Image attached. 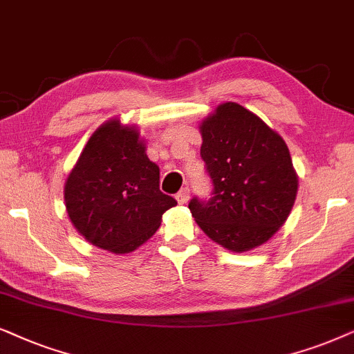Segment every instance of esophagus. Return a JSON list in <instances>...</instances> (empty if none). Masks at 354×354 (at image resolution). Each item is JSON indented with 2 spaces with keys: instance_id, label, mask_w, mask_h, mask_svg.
I'll return each instance as SVG.
<instances>
[{
  "instance_id": "34e87169",
  "label": "esophagus",
  "mask_w": 354,
  "mask_h": 354,
  "mask_svg": "<svg viewBox=\"0 0 354 354\" xmlns=\"http://www.w3.org/2000/svg\"><path fill=\"white\" fill-rule=\"evenodd\" d=\"M174 197H176V201L180 202V204H186V202L189 201V187H183V189Z\"/></svg>"
}]
</instances>
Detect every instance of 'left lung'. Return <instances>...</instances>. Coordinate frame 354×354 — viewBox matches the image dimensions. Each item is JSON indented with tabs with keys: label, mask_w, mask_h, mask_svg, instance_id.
<instances>
[{
	"label": "left lung",
	"mask_w": 354,
	"mask_h": 354,
	"mask_svg": "<svg viewBox=\"0 0 354 354\" xmlns=\"http://www.w3.org/2000/svg\"><path fill=\"white\" fill-rule=\"evenodd\" d=\"M201 157L212 197L189 210L212 241L244 252L268 241L293 209L298 176L285 140L257 115L221 103L201 124Z\"/></svg>",
	"instance_id": "1"
}]
</instances>
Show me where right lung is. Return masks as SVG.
<instances>
[{"instance_id":"1","label":"right lung","mask_w":354,"mask_h":354,"mask_svg":"<svg viewBox=\"0 0 354 354\" xmlns=\"http://www.w3.org/2000/svg\"><path fill=\"white\" fill-rule=\"evenodd\" d=\"M71 223L93 246L128 254L157 232L176 205L160 191V168L150 162L134 126L110 120L91 136L64 185Z\"/></svg>"}]
</instances>
